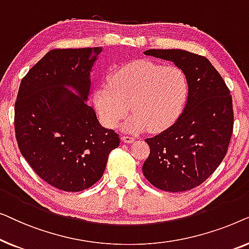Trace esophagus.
I'll list each match as a JSON object with an SVG mask.
<instances>
[{"label": "esophagus", "mask_w": 249, "mask_h": 249, "mask_svg": "<svg viewBox=\"0 0 249 249\" xmlns=\"http://www.w3.org/2000/svg\"><path fill=\"white\" fill-rule=\"evenodd\" d=\"M122 142H135V137H132V136H129V135H124L122 136Z\"/></svg>", "instance_id": "1"}]
</instances>
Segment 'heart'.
I'll use <instances>...</instances> for the list:
<instances>
[{
	"instance_id": "heart-1",
	"label": "heart",
	"mask_w": 249,
	"mask_h": 249,
	"mask_svg": "<svg viewBox=\"0 0 249 249\" xmlns=\"http://www.w3.org/2000/svg\"><path fill=\"white\" fill-rule=\"evenodd\" d=\"M189 81L182 69L152 61L124 64L98 85L94 93L95 107L107 128H115L128 114L124 129L160 131L175 122L185 107Z\"/></svg>"
}]
</instances>
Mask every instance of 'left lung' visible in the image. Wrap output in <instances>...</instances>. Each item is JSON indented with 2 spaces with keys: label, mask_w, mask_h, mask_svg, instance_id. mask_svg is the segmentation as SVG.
Here are the masks:
<instances>
[{
  "label": "left lung",
  "mask_w": 249,
  "mask_h": 249,
  "mask_svg": "<svg viewBox=\"0 0 249 249\" xmlns=\"http://www.w3.org/2000/svg\"><path fill=\"white\" fill-rule=\"evenodd\" d=\"M145 54L172 61L182 69L189 94L178 120L145 139L151 152L142 173L156 188L186 192L202 185L227 154L233 131L232 97L205 56L183 50H148Z\"/></svg>",
  "instance_id": "1"
}]
</instances>
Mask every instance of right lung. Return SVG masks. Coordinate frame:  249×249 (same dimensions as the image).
Masks as SVG:
<instances>
[{
    "instance_id": "right-lung-1",
    "label": "right lung",
    "mask_w": 249,
    "mask_h": 249,
    "mask_svg": "<svg viewBox=\"0 0 249 249\" xmlns=\"http://www.w3.org/2000/svg\"><path fill=\"white\" fill-rule=\"evenodd\" d=\"M101 51H50L22 78L17 95L15 131L20 152L39 178L64 192H81L96 183L108 154L120 144L117 132L102 127L85 102L89 72Z\"/></svg>"
}]
</instances>
